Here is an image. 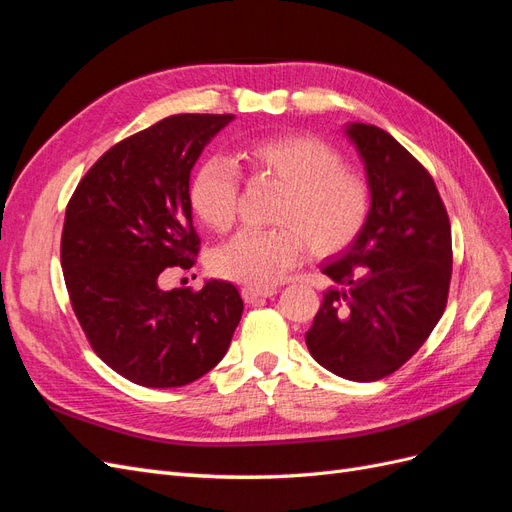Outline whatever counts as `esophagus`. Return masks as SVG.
<instances>
[{"mask_svg":"<svg viewBox=\"0 0 512 512\" xmlns=\"http://www.w3.org/2000/svg\"><path fill=\"white\" fill-rule=\"evenodd\" d=\"M273 294H275V288H265V286H243L241 288V297L245 299V303H260L267 297H273Z\"/></svg>","mask_w":512,"mask_h":512,"instance_id":"esophagus-1","label":"esophagus"}]
</instances>
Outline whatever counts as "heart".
Segmentation results:
<instances>
[{
	"instance_id": "b5f03b06",
	"label": "heart",
	"mask_w": 512,
	"mask_h": 512,
	"mask_svg": "<svg viewBox=\"0 0 512 512\" xmlns=\"http://www.w3.org/2000/svg\"><path fill=\"white\" fill-rule=\"evenodd\" d=\"M252 181H269L277 196L269 230H245L211 258L224 280L275 284L305 250L316 258L342 254L365 230L374 194L369 179L344 166L342 153L309 134L262 136L239 147ZM239 177L226 160L200 164L190 183V205L205 226L228 232L239 220Z\"/></svg>"
}]
</instances>
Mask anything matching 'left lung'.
Masks as SVG:
<instances>
[{"instance_id":"left-lung-1","label":"left lung","mask_w":512,"mask_h":512,"mask_svg":"<svg viewBox=\"0 0 512 512\" xmlns=\"http://www.w3.org/2000/svg\"><path fill=\"white\" fill-rule=\"evenodd\" d=\"M371 183V215L346 254L322 267L342 288L324 292L305 344L354 382L391 376L444 314L453 273L451 222L429 170L376 126L346 130Z\"/></svg>"}]
</instances>
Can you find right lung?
<instances>
[{
  "label": "right lung",
  "mask_w": 512,
  "mask_h": 512,
  "mask_svg": "<svg viewBox=\"0 0 512 512\" xmlns=\"http://www.w3.org/2000/svg\"><path fill=\"white\" fill-rule=\"evenodd\" d=\"M235 115H170L123 138L76 185L61 230V267L87 342L119 376L149 389L183 386L222 361L243 314L220 280L162 290L200 252L190 173Z\"/></svg>",
  "instance_id": "1"
}]
</instances>
